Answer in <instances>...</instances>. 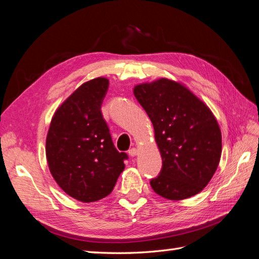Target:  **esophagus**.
<instances>
[{"mask_svg": "<svg viewBox=\"0 0 259 259\" xmlns=\"http://www.w3.org/2000/svg\"><path fill=\"white\" fill-rule=\"evenodd\" d=\"M128 154L131 155V156H136V155L137 154H139V149H137V148H131L130 149V151H128Z\"/></svg>", "mask_w": 259, "mask_h": 259, "instance_id": "obj_1", "label": "esophagus"}]
</instances>
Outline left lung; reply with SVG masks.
Wrapping results in <instances>:
<instances>
[{
    "instance_id": "left-lung-1",
    "label": "left lung",
    "mask_w": 259,
    "mask_h": 259,
    "mask_svg": "<svg viewBox=\"0 0 259 259\" xmlns=\"http://www.w3.org/2000/svg\"><path fill=\"white\" fill-rule=\"evenodd\" d=\"M134 95L154 126L163 165L151 181L153 191L169 200L202 192L222 155V133L214 114L186 86L159 78L134 88Z\"/></svg>"
}]
</instances>
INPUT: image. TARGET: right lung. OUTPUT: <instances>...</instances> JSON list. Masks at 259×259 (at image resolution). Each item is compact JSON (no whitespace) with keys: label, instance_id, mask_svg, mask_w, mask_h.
<instances>
[{"label":"right lung","instance_id":"obj_1","mask_svg":"<svg viewBox=\"0 0 259 259\" xmlns=\"http://www.w3.org/2000/svg\"><path fill=\"white\" fill-rule=\"evenodd\" d=\"M107 90L105 77L82 84L57 108L47 136L52 176L67 195L83 203L110 195L127 159V154L115 148L101 112Z\"/></svg>","mask_w":259,"mask_h":259}]
</instances>
